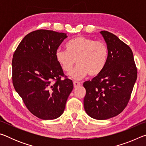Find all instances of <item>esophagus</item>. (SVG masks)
<instances>
[{
  "mask_svg": "<svg viewBox=\"0 0 146 146\" xmlns=\"http://www.w3.org/2000/svg\"><path fill=\"white\" fill-rule=\"evenodd\" d=\"M73 85L74 88H77L78 86H80L81 85V83L80 82H77V81H73Z\"/></svg>",
  "mask_w": 146,
  "mask_h": 146,
  "instance_id": "esophagus-1",
  "label": "esophagus"
}]
</instances>
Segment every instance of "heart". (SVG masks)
I'll use <instances>...</instances> for the list:
<instances>
[{
    "instance_id": "b5f03b06",
    "label": "heart",
    "mask_w": 146,
    "mask_h": 146,
    "mask_svg": "<svg viewBox=\"0 0 146 146\" xmlns=\"http://www.w3.org/2000/svg\"><path fill=\"white\" fill-rule=\"evenodd\" d=\"M66 50L58 49L56 60L66 72L70 71L76 60L77 66L70 73L71 78H82L99 75L106 67L109 51L106 44L84 36H77L66 44Z\"/></svg>"
}]
</instances>
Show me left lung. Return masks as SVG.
Returning a JSON list of instances; mask_svg holds the SVG:
<instances>
[{
  "label": "left lung",
  "instance_id": "obj_1",
  "mask_svg": "<svg viewBox=\"0 0 146 146\" xmlns=\"http://www.w3.org/2000/svg\"><path fill=\"white\" fill-rule=\"evenodd\" d=\"M107 44L109 55L99 75L83 84L86 94L84 108L97 120L114 117L122 111L130 99L137 78L132 50L114 34L100 32Z\"/></svg>",
  "mask_w": 146,
  "mask_h": 146
}]
</instances>
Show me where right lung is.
Masks as SVG:
<instances>
[{"label": "right lung", "instance_id": "obj_1", "mask_svg": "<svg viewBox=\"0 0 146 146\" xmlns=\"http://www.w3.org/2000/svg\"><path fill=\"white\" fill-rule=\"evenodd\" d=\"M67 35L39 29L24 36L12 60L13 84L32 114L53 120L62 114L73 89L72 80L64 76L55 52ZM55 81H54V80Z\"/></svg>", "mask_w": 146, "mask_h": 146}]
</instances>
